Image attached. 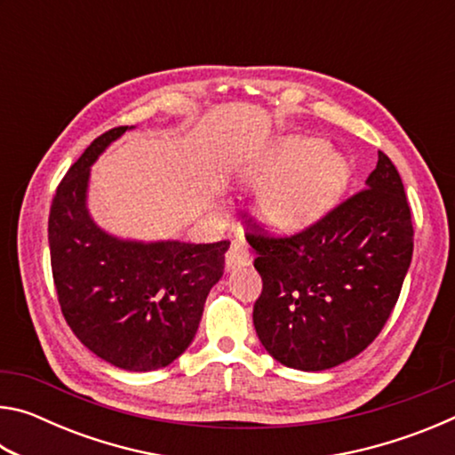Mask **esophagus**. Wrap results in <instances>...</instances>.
Here are the masks:
<instances>
[{"instance_id": "34e87169", "label": "esophagus", "mask_w": 455, "mask_h": 455, "mask_svg": "<svg viewBox=\"0 0 455 455\" xmlns=\"http://www.w3.org/2000/svg\"><path fill=\"white\" fill-rule=\"evenodd\" d=\"M251 260V252H249V246L243 241V238H236L230 244V249L227 252V271H233L236 267H244L249 265Z\"/></svg>"}]
</instances>
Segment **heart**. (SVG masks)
<instances>
[{"label":"heart","mask_w":455,"mask_h":455,"mask_svg":"<svg viewBox=\"0 0 455 455\" xmlns=\"http://www.w3.org/2000/svg\"><path fill=\"white\" fill-rule=\"evenodd\" d=\"M246 182L267 190L265 212L276 228L307 225L333 203L349 180V164L329 154L321 140H289L259 158L244 172Z\"/></svg>","instance_id":"heart-1"}]
</instances>
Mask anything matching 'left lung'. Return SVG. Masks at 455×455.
Instances as JSON below:
<instances>
[{
  "label": "left lung",
  "instance_id": "1",
  "mask_svg": "<svg viewBox=\"0 0 455 455\" xmlns=\"http://www.w3.org/2000/svg\"><path fill=\"white\" fill-rule=\"evenodd\" d=\"M249 227L263 279L252 323L276 361L323 371L375 341L413 255L410 203L387 154L379 152L363 188L297 233Z\"/></svg>",
  "mask_w": 455,
  "mask_h": 455
}]
</instances>
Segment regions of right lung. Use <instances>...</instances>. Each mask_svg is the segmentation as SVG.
Returning <instances> with one entry per match:
<instances>
[{
    "label": "right lung",
    "instance_id": "add662e5",
    "mask_svg": "<svg viewBox=\"0 0 455 455\" xmlns=\"http://www.w3.org/2000/svg\"><path fill=\"white\" fill-rule=\"evenodd\" d=\"M126 128L98 136L58 184L48 219L50 260L74 335L108 363L152 371L171 365L195 339L230 243H126L92 222L90 164Z\"/></svg>",
    "mask_w": 455,
    "mask_h": 455
}]
</instances>
